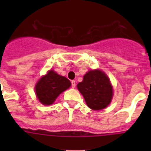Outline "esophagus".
<instances>
[{"label":"esophagus","mask_w":151,"mask_h":151,"mask_svg":"<svg viewBox=\"0 0 151 151\" xmlns=\"http://www.w3.org/2000/svg\"><path fill=\"white\" fill-rule=\"evenodd\" d=\"M71 85H72V88L76 87V81H75V80H73V81H72Z\"/></svg>","instance_id":"obj_1"}]
</instances>
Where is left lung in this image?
<instances>
[{"mask_svg":"<svg viewBox=\"0 0 151 151\" xmlns=\"http://www.w3.org/2000/svg\"><path fill=\"white\" fill-rule=\"evenodd\" d=\"M88 106L94 110H102L111 102L113 88L110 79L104 73L91 70L84 76L83 81L77 85Z\"/></svg>","mask_w":151,"mask_h":151,"instance_id":"left-lung-1","label":"left lung"}]
</instances>
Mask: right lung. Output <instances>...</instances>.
I'll use <instances>...</instances> for the list:
<instances>
[{"mask_svg": "<svg viewBox=\"0 0 151 151\" xmlns=\"http://www.w3.org/2000/svg\"><path fill=\"white\" fill-rule=\"evenodd\" d=\"M71 82L66 77L60 76L53 70L41 77L35 85V93L40 102L50 105L63 91L69 88Z\"/></svg>", "mask_w": 151, "mask_h": 151, "instance_id": "obj_1", "label": "right lung"}]
</instances>
